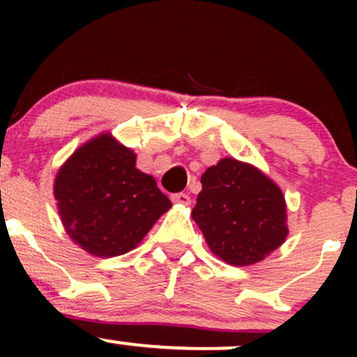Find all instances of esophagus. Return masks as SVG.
Returning <instances> with one entry per match:
<instances>
[{
    "label": "esophagus",
    "mask_w": 357,
    "mask_h": 357,
    "mask_svg": "<svg viewBox=\"0 0 357 357\" xmlns=\"http://www.w3.org/2000/svg\"><path fill=\"white\" fill-rule=\"evenodd\" d=\"M171 200L174 202V204H178V205H190V204H192V199H190L188 193H174V195L171 197Z\"/></svg>",
    "instance_id": "obj_1"
}]
</instances>
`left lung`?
Returning a JSON list of instances; mask_svg holds the SVG:
<instances>
[{
	"instance_id": "8db88e82",
	"label": "left lung",
	"mask_w": 357,
	"mask_h": 357,
	"mask_svg": "<svg viewBox=\"0 0 357 357\" xmlns=\"http://www.w3.org/2000/svg\"><path fill=\"white\" fill-rule=\"evenodd\" d=\"M200 183L192 218L221 261L250 266L285 243V195L261 169L225 157L202 174Z\"/></svg>"
}]
</instances>
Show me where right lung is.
<instances>
[{
    "label": "right lung",
    "instance_id": "1",
    "mask_svg": "<svg viewBox=\"0 0 357 357\" xmlns=\"http://www.w3.org/2000/svg\"><path fill=\"white\" fill-rule=\"evenodd\" d=\"M67 235L96 257L138 247L157 219L172 207L155 179L136 167V153L109 131L79 146L53 183Z\"/></svg>",
    "mask_w": 357,
    "mask_h": 357
}]
</instances>
